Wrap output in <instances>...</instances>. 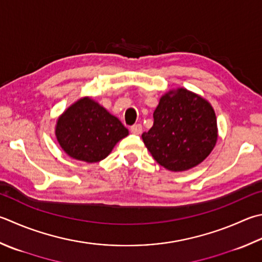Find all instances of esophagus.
<instances>
[{"label":"esophagus","instance_id":"1","mask_svg":"<svg viewBox=\"0 0 262 262\" xmlns=\"http://www.w3.org/2000/svg\"><path fill=\"white\" fill-rule=\"evenodd\" d=\"M130 131L133 133V135H140L142 132V126L141 124H135L130 127Z\"/></svg>","mask_w":262,"mask_h":262}]
</instances>
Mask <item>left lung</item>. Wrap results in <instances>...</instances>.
Returning a JSON list of instances; mask_svg holds the SVG:
<instances>
[{"label":"left lung","mask_w":262,"mask_h":262,"mask_svg":"<svg viewBox=\"0 0 262 262\" xmlns=\"http://www.w3.org/2000/svg\"><path fill=\"white\" fill-rule=\"evenodd\" d=\"M147 149L165 169L186 171L203 162L218 138L210 103L186 89L167 92L154 112V125L142 133Z\"/></svg>","instance_id":"8db88e82"}]
</instances>
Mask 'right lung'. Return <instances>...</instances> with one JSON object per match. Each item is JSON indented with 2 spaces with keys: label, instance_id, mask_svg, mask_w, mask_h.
<instances>
[{
  "label": "right lung",
  "instance_id": "add662e5",
  "mask_svg": "<svg viewBox=\"0 0 262 262\" xmlns=\"http://www.w3.org/2000/svg\"><path fill=\"white\" fill-rule=\"evenodd\" d=\"M129 130L99 103L83 98L59 117L56 136L61 148L73 159L88 163L108 156Z\"/></svg>",
  "mask_w": 262,
  "mask_h": 262
}]
</instances>
